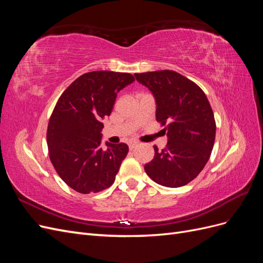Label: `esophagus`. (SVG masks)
I'll use <instances>...</instances> for the list:
<instances>
[{
	"mask_svg": "<svg viewBox=\"0 0 263 263\" xmlns=\"http://www.w3.org/2000/svg\"><path fill=\"white\" fill-rule=\"evenodd\" d=\"M137 142H130V144H129V149L130 150H133V149H135V148H136L137 147Z\"/></svg>",
	"mask_w": 263,
	"mask_h": 263,
	"instance_id": "esophagus-1",
	"label": "esophagus"
}]
</instances>
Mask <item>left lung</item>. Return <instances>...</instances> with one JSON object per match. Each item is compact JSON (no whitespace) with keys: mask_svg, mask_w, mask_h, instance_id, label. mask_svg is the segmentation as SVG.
<instances>
[{"mask_svg":"<svg viewBox=\"0 0 263 263\" xmlns=\"http://www.w3.org/2000/svg\"><path fill=\"white\" fill-rule=\"evenodd\" d=\"M136 80L153 93L157 122L165 125L168 144L145 171L156 183L180 187L194 180L212 154L216 134L214 113L205 93L187 78L171 70L135 73Z\"/></svg>","mask_w":263,"mask_h":263,"instance_id":"obj_1","label":"left lung"}]
</instances>
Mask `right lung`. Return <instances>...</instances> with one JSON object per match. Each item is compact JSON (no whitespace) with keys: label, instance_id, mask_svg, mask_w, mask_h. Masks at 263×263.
Segmentation results:
<instances>
[{"label":"right lung","instance_id":"right-lung-1","mask_svg":"<svg viewBox=\"0 0 263 263\" xmlns=\"http://www.w3.org/2000/svg\"><path fill=\"white\" fill-rule=\"evenodd\" d=\"M134 81L129 73L92 71L71 83L55 104L47 129L50 161L77 192L98 193L114 183L128 146L106 141L102 147V119L112 113L117 93Z\"/></svg>","mask_w":263,"mask_h":263}]
</instances>
